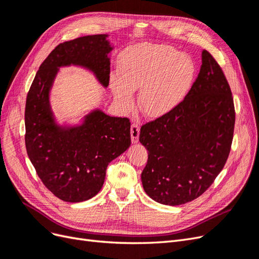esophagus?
I'll return each instance as SVG.
<instances>
[{
    "mask_svg": "<svg viewBox=\"0 0 259 259\" xmlns=\"http://www.w3.org/2000/svg\"><path fill=\"white\" fill-rule=\"evenodd\" d=\"M139 133L140 128L137 124H132L131 126V137H132V143L133 144H137L138 143V138H139Z\"/></svg>",
    "mask_w": 259,
    "mask_h": 259,
    "instance_id": "34e87169",
    "label": "esophagus"
}]
</instances>
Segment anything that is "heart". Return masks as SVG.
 <instances>
[{"mask_svg":"<svg viewBox=\"0 0 259 259\" xmlns=\"http://www.w3.org/2000/svg\"><path fill=\"white\" fill-rule=\"evenodd\" d=\"M120 76L110 77V90L123 111L134 106L139 91V108L151 119L165 116L183 103L195 76L189 55L163 44L143 43L125 51L119 60Z\"/></svg>","mask_w":259,"mask_h":259,"instance_id":"b5f03b06","label":"heart"}]
</instances>
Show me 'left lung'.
Segmentation results:
<instances>
[{
	"mask_svg": "<svg viewBox=\"0 0 259 259\" xmlns=\"http://www.w3.org/2000/svg\"><path fill=\"white\" fill-rule=\"evenodd\" d=\"M234 120L229 84L204 50L199 75L183 103L140 128L139 142L148 150L145 192L171 206L199 198L228 159Z\"/></svg>",
	"mask_w": 259,
	"mask_h": 259,
	"instance_id": "1",
	"label": "left lung"
}]
</instances>
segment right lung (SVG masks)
<instances>
[{"instance_id":"add662e5","label":"right lung","mask_w":259,"mask_h":259,"mask_svg":"<svg viewBox=\"0 0 259 259\" xmlns=\"http://www.w3.org/2000/svg\"><path fill=\"white\" fill-rule=\"evenodd\" d=\"M108 34L86 35L61 43L38 68L26 101V148L45 187L65 202L90 200L100 191L108 164L131 146V123L99 107L77 123L59 122L51 93L61 68L77 67L107 89L114 49Z\"/></svg>"}]
</instances>
